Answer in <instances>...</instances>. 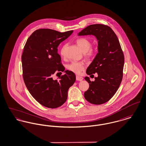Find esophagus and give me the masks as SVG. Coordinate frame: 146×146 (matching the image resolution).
I'll list each match as a JSON object with an SVG mask.
<instances>
[{
	"label": "esophagus",
	"instance_id": "34e87169",
	"mask_svg": "<svg viewBox=\"0 0 146 146\" xmlns=\"http://www.w3.org/2000/svg\"><path fill=\"white\" fill-rule=\"evenodd\" d=\"M76 79L77 81H82L83 80V78L82 77H81V76H76Z\"/></svg>",
	"mask_w": 146,
	"mask_h": 146
}]
</instances>
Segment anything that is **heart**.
<instances>
[{
  "label": "heart",
  "instance_id": "b5f03b06",
  "mask_svg": "<svg viewBox=\"0 0 146 146\" xmlns=\"http://www.w3.org/2000/svg\"><path fill=\"white\" fill-rule=\"evenodd\" d=\"M76 43L79 46L80 48L83 52H86V56L88 58H92L95 54V51L94 50L90 48L92 47V42L87 38L82 37L76 40ZM67 44H64L60 49V54L64 56ZM85 67V64L83 62H76L73 61L68 64L67 66V69L77 74H80Z\"/></svg>",
  "mask_w": 146,
  "mask_h": 146
}]
</instances>
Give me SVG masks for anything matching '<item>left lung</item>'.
Here are the masks:
<instances>
[{
    "label": "left lung",
    "instance_id": "left-lung-1",
    "mask_svg": "<svg viewBox=\"0 0 146 146\" xmlns=\"http://www.w3.org/2000/svg\"><path fill=\"white\" fill-rule=\"evenodd\" d=\"M93 35L98 40V50L92 62L88 67L86 74L98 77L89 83V89L84 93L85 99L89 103L100 105L109 101L117 92L123 78L124 57L118 38L112 30L106 25H92L86 27L78 36Z\"/></svg>",
    "mask_w": 146,
    "mask_h": 146
}]
</instances>
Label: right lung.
<instances>
[{
	"mask_svg": "<svg viewBox=\"0 0 146 146\" xmlns=\"http://www.w3.org/2000/svg\"><path fill=\"white\" fill-rule=\"evenodd\" d=\"M72 32L39 29L27 40L22 55L23 78L29 92L43 106L52 109L61 106L75 82V74L68 70L58 80L52 78L54 73L65 70L57 47Z\"/></svg>",
	"mask_w": 146,
	"mask_h": 146,
	"instance_id": "obj_1",
	"label": "right lung"
}]
</instances>
